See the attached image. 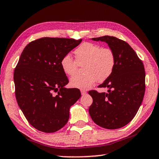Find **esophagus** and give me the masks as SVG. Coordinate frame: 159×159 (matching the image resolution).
I'll return each mask as SVG.
<instances>
[{"mask_svg": "<svg viewBox=\"0 0 159 159\" xmlns=\"http://www.w3.org/2000/svg\"><path fill=\"white\" fill-rule=\"evenodd\" d=\"M80 93H81V95H85L86 93H87V92H86V91H85L84 90H80Z\"/></svg>", "mask_w": 159, "mask_h": 159, "instance_id": "esophagus-1", "label": "esophagus"}]
</instances>
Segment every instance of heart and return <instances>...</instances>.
I'll use <instances>...</instances> for the list:
<instances>
[{"instance_id": "1", "label": "heart", "mask_w": 159, "mask_h": 159, "mask_svg": "<svg viewBox=\"0 0 159 159\" xmlns=\"http://www.w3.org/2000/svg\"><path fill=\"white\" fill-rule=\"evenodd\" d=\"M75 60L65 55L60 61V66L64 74L71 76L76 73L78 65L83 66V76H74L70 80L71 87L88 89L97 80L103 82L112 74L116 64L115 54L109 48L83 43L74 50Z\"/></svg>"}]
</instances>
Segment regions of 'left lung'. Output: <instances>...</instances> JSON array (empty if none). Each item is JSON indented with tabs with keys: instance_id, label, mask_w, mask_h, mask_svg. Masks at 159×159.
I'll return each instance as SVG.
<instances>
[{
	"instance_id": "left-lung-1",
	"label": "left lung",
	"mask_w": 159,
	"mask_h": 159,
	"mask_svg": "<svg viewBox=\"0 0 159 159\" xmlns=\"http://www.w3.org/2000/svg\"><path fill=\"white\" fill-rule=\"evenodd\" d=\"M105 42L115 54L116 64L109 79L99 85L107 93L88 92L93 98L89 114L97 125L118 129L130 123L140 107L145 92V71L142 61L127 43L114 36L93 38Z\"/></svg>"
}]
</instances>
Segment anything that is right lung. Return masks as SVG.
Returning a JSON list of instances; mask_svg holds the SVG:
<instances>
[{
    "mask_svg": "<svg viewBox=\"0 0 159 159\" xmlns=\"http://www.w3.org/2000/svg\"><path fill=\"white\" fill-rule=\"evenodd\" d=\"M81 41L41 38L29 43L21 52L14 71L15 96L25 116L37 130L50 133L63 128L70 107L81 96L77 88H65L69 80L60 66L61 58Z\"/></svg>",
    "mask_w": 159,
    "mask_h": 159,
    "instance_id": "right-lung-1",
    "label": "right lung"
}]
</instances>
